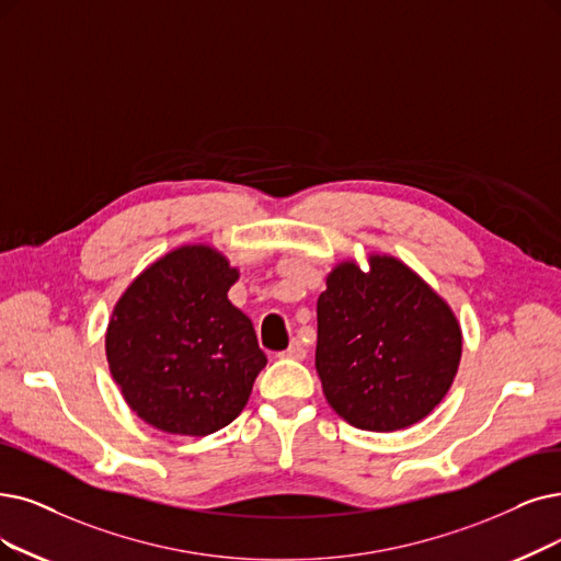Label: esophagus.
Listing matches in <instances>:
<instances>
[{
    "label": "esophagus",
    "mask_w": 561,
    "mask_h": 561,
    "mask_svg": "<svg viewBox=\"0 0 561 561\" xmlns=\"http://www.w3.org/2000/svg\"><path fill=\"white\" fill-rule=\"evenodd\" d=\"M285 358H295V362H301V358H306V347L299 343V341H293L289 343V347L280 354Z\"/></svg>",
    "instance_id": "obj_1"
}]
</instances>
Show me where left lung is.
<instances>
[{
	"label": "left lung",
	"instance_id": "left-lung-1",
	"mask_svg": "<svg viewBox=\"0 0 561 561\" xmlns=\"http://www.w3.org/2000/svg\"><path fill=\"white\" fill-rule=\"evenodd\" d=\"M462 333L446 301L410 266L343 262L318 299L316 368L329 405L362 431L391 433L428 416L454 385Z\"/></svg>",
	"mask_w": 561,
	"mask_h": 561
}]
</instances>
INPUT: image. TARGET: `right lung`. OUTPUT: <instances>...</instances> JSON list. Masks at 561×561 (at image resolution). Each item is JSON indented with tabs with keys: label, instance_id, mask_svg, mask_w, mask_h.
I'll return each mask as SVG.
<instances>
[{
	"label": "right lung",
	"instance_id": "1",
	"mask_svg": "<svg viewBox=\"0 0 561 561\" xmlns=\"http://www.w3.org/2000/svg\"><path fill=\"white\" fill-rule=\"evenodd\" d=\"M237 268L209 245H184L147 266L112 310L110 373L153 428L205 437L249 402L266 356L253 322L230 304Z\"/></svg>",
	"mask_w": 561,
	"mask_h": 561
}]
</instances>
